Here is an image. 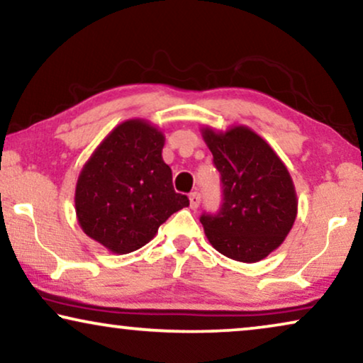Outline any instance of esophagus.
<instances>
[{
    "label": "esophagus",
    "instance_id": "1",
    "mask_svg": "<svg viewBox=\"0 0 363 363\" xmlns=\"http://www.w3.org/2000/svg\"><path fill=\"white\" fill-rule=\"evenodd\" d=\"M200 206V193H191L190 195V208L191 210H196V208Z\"/></svg>",
    "mask_w": 363,
    "mask_h": 363
}]
</instances>
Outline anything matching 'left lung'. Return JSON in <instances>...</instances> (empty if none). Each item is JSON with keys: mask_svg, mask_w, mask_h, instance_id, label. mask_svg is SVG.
<instances>
[{"mask_svg": "<svg viewBox=\"0 0 363 363\" xmlns=\"http://www.w3.org/2000/svg\"><path fill=\"white\" fill-rule=\"evenodd\" d=\"M201 135L223 183L220 213L201 216L208 241L230 259H264L284 242L297 216L289 170L274 148L246 125L225 132L206 125Z\"/></svg>", "mask_w": 363, "mask_h": 363, "instance_id": "left-lung-1", "label": "left lung"}]
</instances>
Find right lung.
Masks as SVG:
<instances>
[{"label": "right lung", "mask_w": 363, "mask_h": 363, "mask_svg": "<svg viewBox=\"0 0 363 363\" xmlns=\"http://www.w3.org/2000/svg\"><path fill=\"white\" fill-rule=\"evenodd\" d=\"M163 145L160 128L145 118H128L108 132L79 173V226L113 255L140 250L162 223L190 205L173 190Z\"/></svg>", "instance_id": "add662e5"}]
</instances>
